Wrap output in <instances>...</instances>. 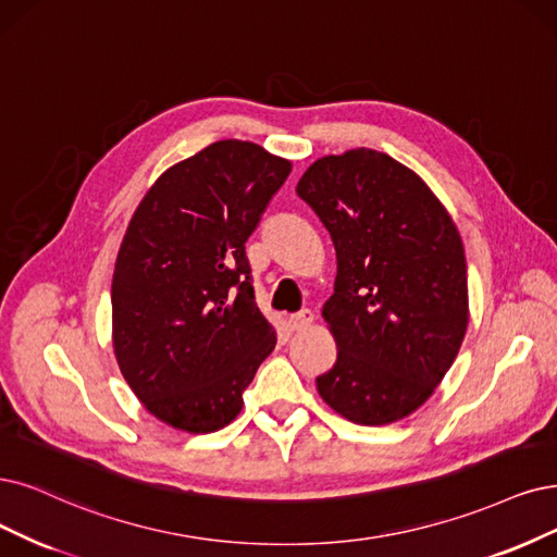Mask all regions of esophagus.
Wrapping results in <instances>:
<instances>
[{"mask_svg": "<svg viewBox=\"0 0 557 557\" xmlns=\"http://www.w3.org/2000/svg\"><path fill=\"white\" fill-rule=\"evenodd\" d=\"M312 321H314V314H312L310 310H300L298 314H294V317L289 319L294 331H305V327L312 325Z\"/></svg>", "mask_w": 557, "mask_h": 557, "instance_id": "34e87169", "label": "esophagus"}]
</instances>
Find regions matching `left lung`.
<instances>
[{
  "instance_id": "1",
  "label": "left lung",
  "mask_w": 557,
  "mask_h": 557,
  "mask_svg": "<svg viewBox=\"0 0 557 557\" xmlns=\"http://www.w3.org/2000/svg\"><path fill=\"white\" fill-rule=\"evenodd\" d=\"M296 193L337 252L323 305L337 362L317 379L319 395L356 424L397 422L434 395L466 335L457 224L413 170L374 149L319 158Z\"/></svg>"
}]
</instances>
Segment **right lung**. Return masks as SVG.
I'll return each instance as SVG.
<instances>
[{"label":"right lung","instance_id":"obj_1","mask_svg":"<svg viewBox=\"0 0 557 557\" xmlns=\"http://www.w3.org/2000/svg\"><path fill=\"white\" fill-rule=\"evenodd\" d=\"M292 162L222 139L176 162L144 195L112 277V344L123 379L151 416L211 434L275 348L255 302L245 240Z\"/></svg>","mask_w":557,"mask_h":557}]
</instances>
